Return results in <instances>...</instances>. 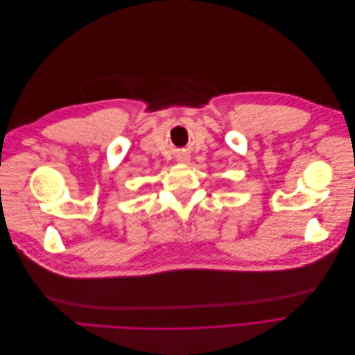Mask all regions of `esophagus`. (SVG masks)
Returning <instances> with one entry per match:
<instances>
[{"mask_svg": "<svg viewBox=\"0 0 355 355\" xmlns=\"http://www.w3.org/2000/svg\"><path fill=\"white\" fill-rule=\"evenodd\" d=\"M178 161H179V163H182V164H187L188 161H189V155H179Z\"/></svg>", "mask_w": 355, "mask_h": 355, "instance_id": "1", "label": "esophagus"}]
</instances>
